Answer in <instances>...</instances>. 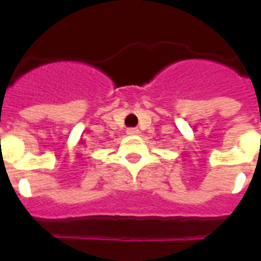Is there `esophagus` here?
<instances>
[{"mask_svg":"<svg viewBox=\"0 0 261 261\" xmlns=\"http://www.w3.org/2000/svg\"><path fill=\"white\" fill-rule=\"evenodd\" d=\"M127 134H128V135H138L139 130H138V128H135V127H133V128H127Z\"/></svg>","mask_w":261,"mask_h":261,"instance_id":"esophagus-1","label":"esophagus"}]
</instances>
